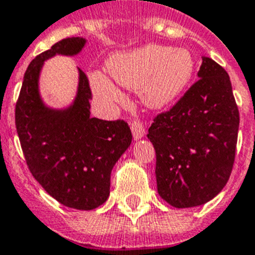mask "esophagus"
Here are the masks:
<instances>
[{
  "mask_svg": "<svg viewBox=\"0 0 255 255\" xmlns=\"http://www.w3.org/2000/svg\"><path fill=\"white\" fill-rule=\"evenodd\" d=\"M130 129H132V133H133V137L136 140H140L142 138L143 134H145V128H143V125L140 121L137 119H133L130 122Z\"/></svg>",
  "mask_w": 255,
  "mask_h": 255,
  "instance_id": "34e87169",
  "label": "esophagus"
}]
</instances>
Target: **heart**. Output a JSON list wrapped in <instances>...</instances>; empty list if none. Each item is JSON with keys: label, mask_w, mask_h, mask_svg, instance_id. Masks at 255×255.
Wrapping results in <instances>:
<instances>
[{"label": "heart", "mask_w": 255, "mask_h": 255, "mask_svg": "<svg viewBox=\"0 0 255 255\" xmlns=\"http://www.w3.org/2000/svg\"><path fill=\"white\" fill-rule=\"evenodd\" d=\"M194 57L183 47L149 45L118 54L108 63V70L118 85L140 91L149 105L161 108L182 94L194 75ZM92 85L105 100L118 103L123 95L105 75L95 73Z\"/></svg>", "instance_id": "heart-1"}]
</instances>
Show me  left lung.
<instances>
[{
  "mask_svg": "<svg viewBox=\"0 0 255 255\" xmlns=\"http://www.w3.org/2000/svg\"><path fill=\"white\" fill-rule=\"evenodd\" d=\"M198 77L155 117L147 133L156 154L158 192L176 208L198 207L220 194L236 155L240 117L229 74L204 57Z\"/></svg>",
  "mask_w": 255,
  "mask_h": 255,
  "instance_id": "8db88e82",
  "label": "left lung"
}]
</instances>
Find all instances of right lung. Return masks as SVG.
I'll use <instances>...</instances> for the list:
<instances>
[{
  "mask_svg": "<svg viewBox=\"0 0 255 255\" xmlns=\"http://www.w3.org/2000/svg\"><path fill=\"white\" fill-rule=\"evenodd\" d=\"M85 42L64 38L30 61L15 106V125L26 165L39 185L65 207L91 210L109 196L113 167L132 141L128 123L91 117L92 91L81 69L72 108L47 109L38 95L43 61L56 54H78Z\"/></svg>",
  "mask_w": 255,
  "mask_h": 255,
  "instance_id": "right-lung-1",
  "label": "right lung"
}]
</instances>
